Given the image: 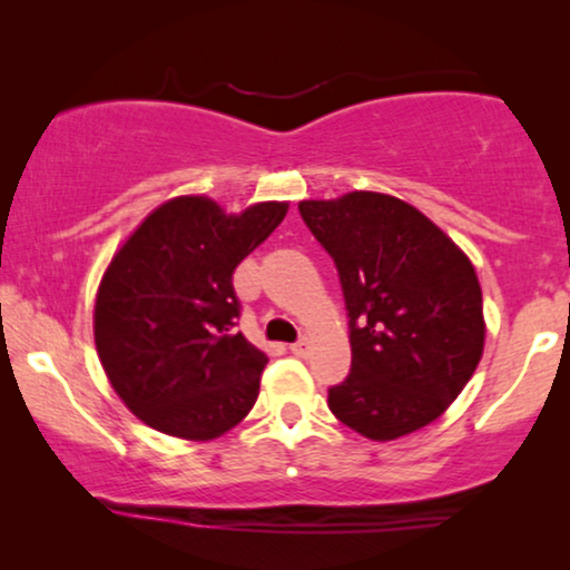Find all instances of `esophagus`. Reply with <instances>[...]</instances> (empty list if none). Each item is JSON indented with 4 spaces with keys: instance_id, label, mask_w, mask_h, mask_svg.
<instances>
[{
    "instance_id": "34e87169",
    "label": "esophagus",
    "mask_w": 570,
    "mask_h": 570,
    "mask_svg": "<svg viewBox=\"0 0 570 570\" xmlns=\"http://www.w3.org/2000/svg\"><path fill=\"white\" fill-rule=\"evenodd\" d=\"M308 347H311L308 340H298V342H293V345H291V353L303 357V355H308Z\"/></svg>"
}]
</instances>
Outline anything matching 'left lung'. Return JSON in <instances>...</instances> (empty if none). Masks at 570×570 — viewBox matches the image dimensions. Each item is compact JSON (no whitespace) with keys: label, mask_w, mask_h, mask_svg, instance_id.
Instances as JSON below:
<instances>
[{"label":"left lung","mask_w":570,"mask_h":570,"mask_svg":"<svg viewBox=\"0 0 570 570\" xmlns=\"http://www.w3.org/2000/svg\"><path fill=\"white\" fill-rule=\"evenodd\" d=\"M298 209L337 264L350 316L353 368L330 389L334 417L371 441L433 423L485 350L470 256L392 194L347 191L303 199Z\"/></svg>","instance_id":"left-lung-1"}]
</instances>
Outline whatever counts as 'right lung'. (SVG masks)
I'll return each mask as SVG.
<instances>
[{
	"mask_svg": "<svg viewBox=\"0 0 570 570\" xmlns=\"http://www.w3.org/2000/svg\"><path fill=\"white\" fill-rule=\"evenodd\" d=\"M285 215L287 202L225 213L186 194L155 207L114 254L92 334L114 392L145 425L213 441L252 412L267 355L233 334V272Z\"/></svg>",
	"mask_w": 570,
	"mask_h": 570,
	"instance_id": "right-lung-1",
	"label": "right lung"
}]
</instances>
